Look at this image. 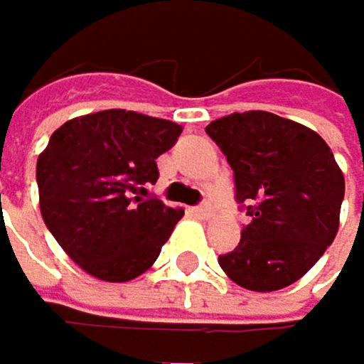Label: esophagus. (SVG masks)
Segmentation results:
<instances>
[{
    "mask_svg": "<svg viewBox=\"0 0 364 364\" xmlns=\"http://www.w3.org/2000/svg\"><path fill=\"white\" fill-rule=\"evenodd\" d=\"M212 212H214V209H212V205H209V203H203V205L194 207V214H196V216H200V218L212 216Z\"/></svg>",
    "mask_w": 364,
    "mask_h": 364,
    "instance_id": "esophagus-1",
    "label": "esophagus"
}]
</instances>
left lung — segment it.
I'll return each mask as SVG.
<instances>
[{
  "instance_id": "8db88e82",
  "label": "left lung",
  "mask_w": 364,
  "mask_h": 364,
  "mask_svg": "<svg viewBox=\"0 0 364 364\" xmlns=\"http://www.w3.org/2000/svg\"><path fill=\"white\" fill-rule=\"evenodd\" d=\"M212 137L233 170L235 200L251 223L240 245L218 255L231 282L271 292L301 279L338 231L345 178L330 146L299 122L269 111L214 119Z\"/></svg>"
}]
</instances>
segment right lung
Listing matches in <instances>:
<instances>
[{
    "mask_svg": "<svg viewBox=\"0 0 364 364\" xmlns=\"http://www.w3.org/2000/svg\"><path fill=\"white\" fill-rule=\"evenodd\" d=\"M176 122L109 109L65 122L36 161L48 229L78 267L102 282H129L161 253L183 209L146 194L157 157L181 135Z\"/></svg>",
    "mask_w": 364,
    "mask_h": 364,
    "instance_id": "obj_1",
    "label": "right lung"
}]
</instances>
